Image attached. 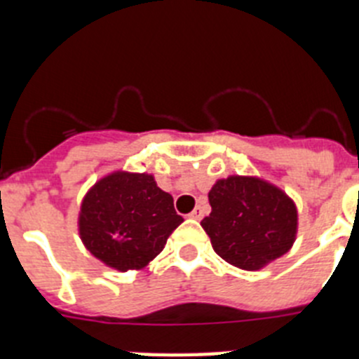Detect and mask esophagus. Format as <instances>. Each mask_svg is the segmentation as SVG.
<instances>
[{
    "label": "esophagus",
    "instance_id": "obj_1",
    "mask_svg": "<svg viewBox=\"0 0 359 359\" xmlns=\"http://www.w3.org/2000/svg\"><path fill=\"white\" fill-rule=\"evenodd\" d=\"M203 214H205V210H203V207H196L194 210H192V214H189L190 219H201Z\"/></svg>",
    "mask_w": 359,
    "mask_h": 359
}]
</instances>
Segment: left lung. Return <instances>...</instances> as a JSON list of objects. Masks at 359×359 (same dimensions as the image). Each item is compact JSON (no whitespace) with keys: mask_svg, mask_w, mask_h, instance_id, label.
I'll return each instance as SVG.
<instances>
[{"mask_svg":"<svg viewBox=\"0 0 359 359\" xmlns=\"http://www.w3.org/2000/svg\"><path fill=\"white\" fill-rule=\"evenodd\" d=\"M212 212L201 221L212 248L236 268L257 271L287 253L297 239L293 199L257 176L217 180L208 192Z\"/></svg>","mask_w":359,"mask_h":359,"instance_id":"1","label":"left lung"}]
</instances>
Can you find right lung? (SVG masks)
<instances>
[{
	"label": "right lung",
	"mask_w": 359,
	"mask_h": 359,
	"mask_svg": "<svg viewBox=\"0 0 359 359\" xmlns=\"http://www.w3.org/2000/svg\"><path fill=\"white\" fill-rule=\"evenodd\" d=\"M183 223L174 199L147 172L115 170L81 203L79 236L86 250L116 271L144 269Z\"/></svg>",
	"instance_id": "1"
}]
</instances>
